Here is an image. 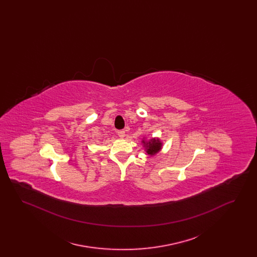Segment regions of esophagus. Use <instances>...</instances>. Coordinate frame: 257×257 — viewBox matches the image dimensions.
Listing matches in <instances>:
<instances>
[{
  "mask_svg": "<svg viewBox=\"0 0 257 257\" xmlns=\"http://www.w3.org/2000/svg\"><path fill=\"white\" fill-rule=\"evenodd\" d=\"M117 135L119 138L123 139L125 137V131L124 130H120V131H117Z\"/></svg>",
  "mask_w": 257,
  "mask_h": 257,
  "instance_id": "esophagus-1",
  "label": "esophagus"
}]
</instances>
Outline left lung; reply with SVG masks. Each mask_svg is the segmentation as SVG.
I'll use <instances>...</instances> for the list:
<instances>
[{"mask_svg": "<svg viewBox=\"0 0 257 257\" xmlns=\"http://www.w3.org/2000/svg\"><path fill=\"white\" fill-rule=\"evenodd\" d=\"M142 144L148 156L156 155L163 148V143L159 138H151L150 140H146V138H144L142 140Z\"/></svg>", "mask_w": 257, "mask_h": 257, "instance_id": "obj_1", "label": "left lung"}]
</instances>
